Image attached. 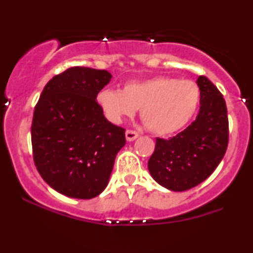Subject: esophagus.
Instances as JSON below:
<instances>
[{
	"instance_id": "34e87169",
	"label": "esophagus",
	"mask_w": 253,
	"mask_h": 253,
	"mask_svg": "<svg viewBox=\"0 0 253 253\" xmlns=\"http://www.w3.org/2000/svg\"><path fill=\"white\" fill-rule=\"evenodd\" d=\"M139 136V133L136 132V130H133V129H127L126 130V139L128 141H133L134 139H136Z\"/></svg>"
}]
</instances>
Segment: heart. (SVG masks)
Returning <instances> with one entry per match:
<instances>
[{"label":"heart","instance_id":"b5f03b06","mask_svg":"<svg viewBox=\"0 0 253 253\" xmlns=\"http://www.w3.org/2000/svg\"><path fill=\"white\" fill-rule=\"evenodd\" d=\"M97 102L109 121L121 124L140 109L146 128L159 135L175 133L195 117L201 103V88L191 80L155 76L133 81L118 89H102Z\"/></svg>","mask_w":253,"mask_h":253}]
</instances>
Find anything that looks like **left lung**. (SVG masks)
Segmentation results:
<instances>
[{"instance_id": "obj_1", "label": "left lung", "mask_w": 253, "mask_h": 253, "mask_svg": "<svg viewBox=\"0 0 253 253\" xmlns=\"http://www.w3.org/2000/svg\"><path fill=\"white\" fill-rule=\"evenodd\" d=\"M201 107L196 120L170 139H156L149 171L156 182L172 191L196 187L211 175L228 145L226 102L219 89L199 76Z\"/></svg>"}]
</instances>
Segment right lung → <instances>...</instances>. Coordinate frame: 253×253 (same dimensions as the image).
Instances as JSON below:
<instances>
[{"label": "right lung", "mask_w": 253, "mask_h": 253, "mask_svg": "<svg viewBox=\"0 0 253 253\" xmlns=\"http://www.w3.org/2000/svg\"><path fill=\"white\" fill-rule=\"evenodd\" d=\"M106 70L74 66L43 88L32 121V149L43 181L63 195L88 200L104 190L125 128L104 118L96 97L109 83Z\"/></svg>", "instance_id": "1"}]
</instances>
